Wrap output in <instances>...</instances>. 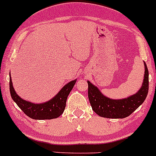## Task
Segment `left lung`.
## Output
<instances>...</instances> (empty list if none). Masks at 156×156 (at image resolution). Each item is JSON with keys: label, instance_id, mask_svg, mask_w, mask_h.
<instances>
[{"label": "left lung", "instance_id": "8db88e82", "mask_svg": "<svg viewBox=\"0 0 156 156\" xmlns=\"http://www.w3.org/2000/svg\"><path fill=\"white\" fill-rule=\"evenodd\" d=\"M145 74L140 89L134 95L121 100L105 97L97 87L88 81V96L92 110L104 118L123 119L131 115L145 101L149 91V71L144 62Z\"/></svg>", "mask_w": 156, "mask_h": 156}]
</instances>
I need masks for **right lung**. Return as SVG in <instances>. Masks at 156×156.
Listing matches in <instances>:
<instances>
[{
  "label": "right lung",
  "instance_id": "obj_1",
  "mask_svg": "<svg viewBox=\"0 0 156 156\" xmlns=\"http://www.w3.org/2000/svg\"><path fill=\"white\" fill-rule=\"evenodd\" d=\"M76 80L65 85L53 98L41 104H33L21 98L12 87L11 77H9V91L12 100L24 113L33 119H52L60 116L66 106L67 96L74 86Z\"/></svg>",
  "mask_w": 156,
  "mask_h": 156
}]
</instances>
